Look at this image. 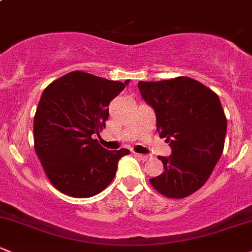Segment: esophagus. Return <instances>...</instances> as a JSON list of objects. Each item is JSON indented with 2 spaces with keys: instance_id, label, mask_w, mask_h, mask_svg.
Masks as SVG:
<instances>
[{
  "instance_id": "esophagus-1",
  "label": "esophagus",
  "mask_w": 252,
  "mask_h": 252,
  "mask_svg": "<svg viewBox=\"0 0 252 252\" xmlns=\"http://www.w3.org/2000/svg\"><path fill=\"white\" fill-rule=\"evenodd\" d=\"M136 156L138 158L142 159V161H148V159L150 158L148 155H142V154H136Z\"/></svg>"
}]
</instances>
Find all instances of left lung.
<instances>
[{"label":"left lung","instance_id":"8db88e82","mask_svg":"<svg viewBox=\"0 0 252 252\" xmlns=\"http://www.w3.org/2000/svg\"><path fill=\"white\" fill-rule=\"evenodd\" d=\"M138 89L172 148L169 158L158 156L164 172L149 181L168 198H185L207 183L222 155L227 119L220 98L189 77L139 82Z\"/></svg>","mask_w":252,"mask_h":252}]
</instances>
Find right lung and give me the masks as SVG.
<instances>
[{"label":"right lung","instance_id":"right-lung-1","mask_svg":"<svg viewBox=\"0 0 252 252\" xmlns=\"http://www.w3.org/2000/svg\"><path fill=\"white\" fill-rule=\"evenodd\" d=\"M128 83L74 71L44 89L33 120L34 151L62 193L88 198L114 179L119 159L129 150H105L91 136L105 128L108 105Z\"/></svg>","mask_w":252,"mask_h":252}]
</instances>
